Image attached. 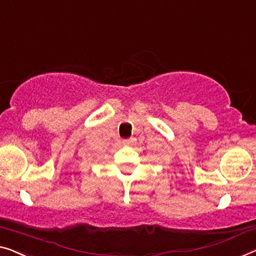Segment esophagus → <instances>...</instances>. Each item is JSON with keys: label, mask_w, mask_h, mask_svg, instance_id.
I'll list each match as a JSON object with an SVG mask.
<instances>
[{"label": "esophagus", "mask_w": 256, "mask_h": 256, "mask_svg": "<svg viewBox=\"0 0 256 256\" xmlns=\"http://www.w3.org/2000/svg\"><path fill=\"white\" fill-rule=\"evenodd\" d=\"M132 144H133V139H125V140H123V144H124V146H126V147L131 146Z\"/></svg>", "instance_id": "obj_1"}]
</instances>
